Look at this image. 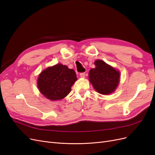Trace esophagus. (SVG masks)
Wrapping results in <instances>:
<instances>
[{
  "label": "esophagus",
  "mask_w": 155,
  "mask_h": 155,
  "mask_svg": "<svg viewBox=\"0 0 155 155\" xmlns=\"http://www.w3.org/2000/svg\"><path fill=\"white\" fill-rule=\"evenodd\" d=\"M79 76H80L81 78H85V72H82V73H80V74H79Z\"/></svg>",
  "instance_id": "1"
}]
</instances>
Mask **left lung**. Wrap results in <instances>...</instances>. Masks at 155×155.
Here are the masks:
<instances>
[{"mask_svg":"<svg viewBox=\"0 0 155 155\" xmlns=\"http://www.w3.org/2000/svg\"><path fill=\"white\" fill-rule=\"evenodd\" d=\"M94 64L96 68H92L88 74L94 88L104 95L113 92L120 82V72L104 61L96 60Z\"/></svg>","mask_w":155,"mask_h":155,"instance_id":"1","label":"left lung"}]
</instances>
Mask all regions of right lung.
<instances>
[{
  "label": "right lung",
  "mask_w": 155,
  "mask_h": 155,
  "mask_svg": "<svg viewBox=\"0 0 155 155\" xmlns=\"http://www.w3.org/2000/svg\"><path fill=\"white\" fill-rule=\"evenodd\" d=\"M76 80L74 70L59 63L46 68L39 74L37 87L47 99L55 101L66 97Z\"/></svg>",
  "instance_id": "add662e5"
}]
</instances>
